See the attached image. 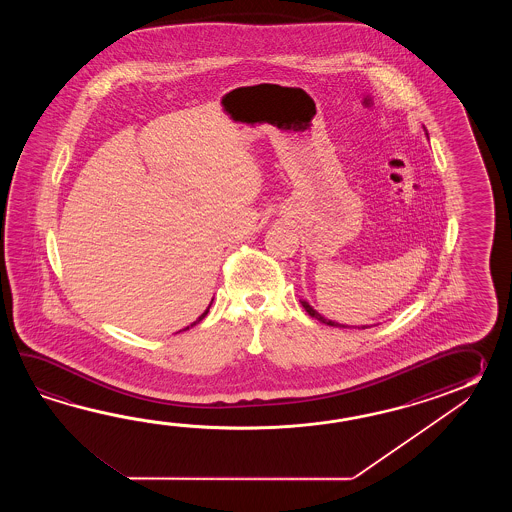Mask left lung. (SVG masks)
Returning <instances> with one entry per match:
<instances>
[{
    "label": "left lung",
    "instance_id": "1",
    "mask_svg": "<svg viewBox=\"0 0 512 512\" xmlns=\"http://www.w3.org/2000/svg\"><path fill=\"white\" fill-rule=\"evenodd\" d=\"M426 135H428V133H426ZM300 302H302V305H304V309L307 311V315L313 316V318H316V320H320L322 324H327V326L346 327L342 326V324H338V322H333V320H327V318H324V316L320 315L318 311H315L311 305L307 304L305 300H300ZM364 327L368 326H362V329H364Z\"/></svg>",
    "mask_w": 512,
    "mask_h": 512
}]
</instances>
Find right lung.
<instances>
[{"label":"right lung","instance_id":"add662e5","mask_svg":"<svg viewBox=\"0 0 512 512\" xmlns=\"http://www.w3.org/2000/svg\"><path fill=\"white\" fill-rule=\"evenodd\" d=\"M212 302H214V298H212ZM212 302H210V305H212ZM210 305H208L207 311H205V313H203V315L199 316V318H197L196 322H194V324H192V326H196L197 322H201V320H203V318H205V316H207L208 309H210ZM185 329H188V327H185Z\"/></svg>","mask_w":512,"mask_h":512}]
</instances>
